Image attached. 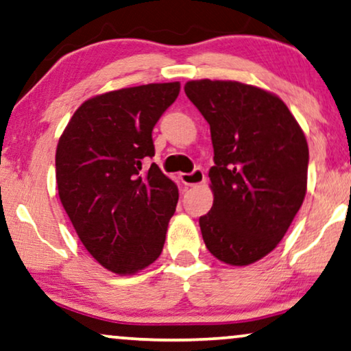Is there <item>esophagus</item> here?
<instances>
[{
	"instance_id": "34e87169",
	"label": "esophagus",
	"mask_w": 351,
	"mask_h": 351,
	"mask_svg": "<svg viewBox=\"0 0 351 351\" xmlns=\"http://www.w3.org/2000/svg\"><path fill=\"white\" fill-rule=\"evenodd\" d=\"M180 180L183 181V184H186V186H196V184L204 183L206 175H204V171L201 170V168H194L191 173H183V175L180 176Z\"/></svg>"
}]
</instances>
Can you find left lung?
Segmentation results:
<instances>
[{
	"label": "left lung",
	"instance_id": "8db88e82",
	"mask_svg": "<svg viewBox=\"0 0 351 351\" xmlns=\"http://www.w3.org/2000/svg\"><path fill=\"white\" fill-rule=\"evenodd\" d=\"M188 99L210 126L214 206L199 219L217 259L247 265L269 254L304 201L309 150L277 95L233 81H189Z\"/></svg>",
	"mask_w": 351,
	"mask_h": 351
}]
</instances>
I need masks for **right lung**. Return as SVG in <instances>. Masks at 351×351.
Wrapping results in <instances>:
<instances>
[{"instance_id": "obj_1", "label": "right lung", "mask_w": 351, "mask_h": 351, "mask_svg": "<svg viewBox=\"0 0 351 351\" xmlns=\"http://www.w3.org/2000/svg\"><path fill=\"white\" fill-rule=\"evenodd\" d=\"M180 82L97 95L76 110L56 147L58 194L97 263L126 275L160 256L178 188L152 163L154 126Z\"/></svg>"}]
</instances>
